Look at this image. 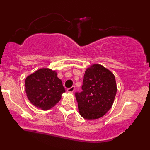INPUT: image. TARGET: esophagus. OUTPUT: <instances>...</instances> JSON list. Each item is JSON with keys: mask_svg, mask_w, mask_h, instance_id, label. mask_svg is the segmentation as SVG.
Instances as JSON below:
<instances>
[{"mask_svg": "<svg viewBox=\"0 0 150 150\" xmlns=\"http://www.w3.org/2000/svg\"><path fill=\"white\" fill-rule=\"evenodd\" d=\"M74 91H75V86H72L71 87L68 88L67 89V91L69 93H73Z\"/></svg>", "mask_w": 150, "mask_h": 150, "instance_id": "1", "label": "esophagus"}]
</instances>
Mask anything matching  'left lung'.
I'll list each match as a JSON object with an SVG mask.
<instances>
[{
	"label": "left lung",
	"mask_w": 150,
	"mask_h": 150,
	"mask_svg": "<svg viewBox=\"0 0 150 150\" xmlns=\"http://www.w3.org/2000/svg\"><path fill=\"white\" fill-rule=\"evenodd\" d=\"M82 89L75 93L81 116L86 120L100 118L113 105L117 90L115 76L103 65L93 64L85 70Z\"/></svg>",
	"instance_id": "left-lung-1"
}]
</instances>
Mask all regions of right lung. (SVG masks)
<instances>
[{"mask_svg":"<svg viewBox=\"0 0 150 150\" xmlns=\"http://www.w3.org/2000/svg\"><path fill=\"white\" fill-rule=\"evenodd\" d=\"M25 91L33 105L48 110L60 101L65 90L56 71L41 68L26 78Z\"/></svg>","mask_w":150,"mask_h":150,"instance_id":"add662e5","label":"right lung"}]
</instances>
